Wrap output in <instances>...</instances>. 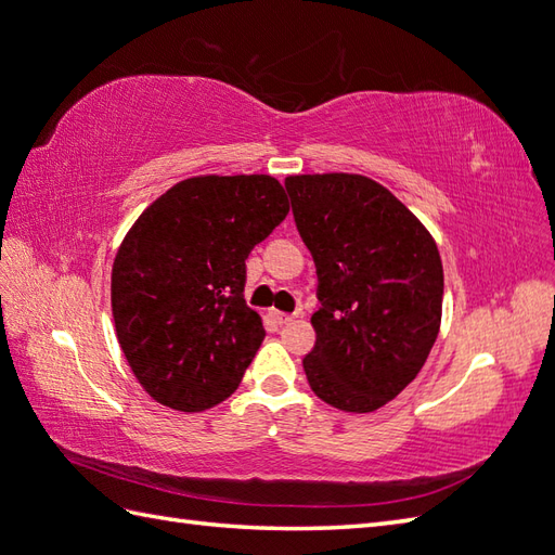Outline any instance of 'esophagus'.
Masks as SVG:
<instances>
[{"label": "esophagus", "mask_w": 555, "mask_h": 555, "mask_svg": "<svg viewBox=\"0 0 555 555\" xmlns=\"http://www.w3.org/2000/svg\"><path fill=\"white\" fill-rule=\"evenodd\" d=\"M269 317H272V321H274V324H279V326H283V324H291V321L295 319L293 314L279 312V309H272V312H269Z\"/></svg>", "instance_id": "obj_1"}]
</instances>
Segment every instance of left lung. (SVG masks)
I'll return each instance as SVG.
<instances>
[{
  "instance_id": "obj_1",
  "label": "left lung",
  "mask_w": 555,
  "mask_h": 555,
  "mask_svg": "<svg viewBox=\"0 0 555 555\" xmlns=\"http://www.w3.org/2000/svg\"><path fill=\"white\" fill-rule=\"evenodd\" d=\"M286 189L317 264L309 388L369 414L418 376L440 333L444 272L421 219L364 175H291Z\"/></svg>"
}]
</instances>
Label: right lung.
<instances>
[{
	"instance_id": "1",
	"label": "right lung",
	"mask_w": 555,
	"mask_h": 555,
	"mask_svg": "<svg viewBox=\"0 0 555 555\" xmlns=\"http://www.w3.org/2000/svg\"><path fill=\"white\" fill-rule=\"evenodd\" d=\"M269 175H201L137 217L113 260L115 336L156 402L205 411L238 388L264 340L246 305V260L286 219Z\"/></svg>"
}]
</instances>
